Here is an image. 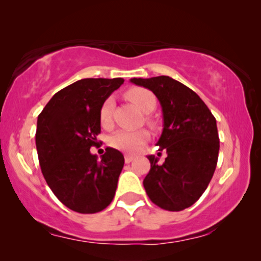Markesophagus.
<instances>
[{"label": "esophagus", "instance_id": "1", "mask_svg": "<svg viewBox=\"0 0 261 261\" xmlns=\"http://www.w3.org/2000/svg\"><path fill=\"white\" fill-rule=\"evenodd\" d=\"M133 155H129V154H124V162H126L127 164H129L132 160H133Z\"/></svg>", "mask_w": 261, "mask_h": 261}]
</instances>
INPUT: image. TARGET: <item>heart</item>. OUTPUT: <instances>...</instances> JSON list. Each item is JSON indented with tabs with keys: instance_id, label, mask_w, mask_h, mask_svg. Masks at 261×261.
Wrapping results in <instances>:
<instances>
[{
	"instance_id": "b5f03b06",
	"label": "heart",
	"mask_w": 261,
	"mask_h": 261,
	"mask_svg": "<svg viewBox=\"0 0 261 261\" xmlns=\"http://www.w3.org/2000/svg\"><path fill=\"white\" fill-rule=\"evenodd\" d=\"M127 99L141 110L142 113L149 114L153 112L156 106V98L152 91L145 88H132L126 92ZM113 99L107 98L99 108V122L103 127H109L112 123L113 114ZM149 124H153V121L147 119ZM149 139V135L146 130H119L110 138V145L114 148L120 149L128 153L137 152V149L144 145Z\"/></svg>"
}]
</instances>
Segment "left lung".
Returning a JSON list of instances; mask_svg holds the SVG:
<instances>
[{"instance_id": "8db88e82", "label": "left lung", "mask_w": 261, "mask_h": 261, "mask_svg": "<svg viewBox=\"0 0 261 261\" xmlns=\"http://www.w3.org/2000/svg\"><path fill=\"white\" fill-rule=\"evenodd\" d=\"M130 82L149 89L163 109L164 128L156 145L167 156L163 164L147 156L146 194L162 209L180 212L201 197L215 172L220 149L216 119L195 91L169 76Z\"/></svg>"}]
</instances>
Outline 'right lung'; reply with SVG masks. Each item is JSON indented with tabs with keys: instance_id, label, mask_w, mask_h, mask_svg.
Listing matches in <instances>:
<instances>
[{
	"instance_id": "obj_1",
	"label": "right lung",
	"mask_w": 261,
	"mask_h": 261,
	"mask_svg": "<svg viewBox=\"0 0 261 261\" xmlns=\"http://www.w3.org/2000/svg\"><path fill=\"white\" fill-rule=\"evenodd\" d=\"M123 78H84L55 94L38 116L35 144L41 172L56 197L81 214L102 212L112 203L124 158L107 147L91 154L101 133L99 108Z\"/></svg>"
}]
</instances>
